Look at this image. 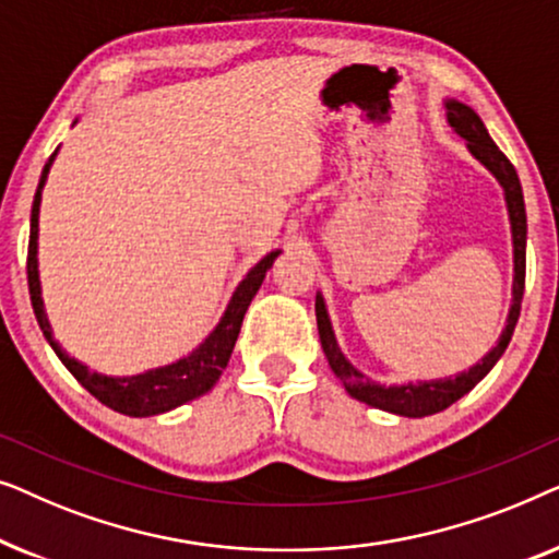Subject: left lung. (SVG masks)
<instances>
[{
  "label": "left lung",
  "mask_w": 559,
  "mask_h": 559,
  "mask_svg": "<svg viewBox=\"0 0 559 559\" xmlns=\"http://www.w3.org/2000/svg\"><path fill=\"white\" fill-rule=\"evenodd\" d=\"M448 121L463 140H468V150L480 159L488 170L496 175V180L501 182L507 190V203H509V216H511V231H514V302H511L509 323L503 328L501 338L496 346L488 350V356L473 366V369L457 373L455 379H438V381H419V384L407 386H381L377 381L366 379L361 371H356L343 354L335 346V335L331 331V320H328L323 297L318 295L316 300V318H318V333L320 343H323V354L331 364L335 377L343 381L346 392L358 402L371 404V407L394 412L402 417H425L435 415V412L448 409L450 404L461 400L463 394H468L488 371L493 369V364L499 361L503 350H507L511 335H514L519 310H522V297H524V277H526V211H524V195H522V182L514 165L509 163V157L496 147L491 134L486 132L484 121L471 106L461 102H448Z\"/></svg>",
  "instance_id": "obj_1"
}]
</instances>
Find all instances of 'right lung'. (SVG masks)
<instances>
[{"label": "right lung", "mask_w": 559, "mask_h": 559, "mask_svg": "<svg viewBox=\"0 0 559 559\" xmlns=\"http://www.w3.org/2000/svg\"><path fill=\"white\" fill-rule=\"evenodd\" d=\"M50 163L45 165V170L40 175V186H37V193L33 201V216H29L27 285H29V300H33L35 318L37 323H40V331L45 338H48L52 350H56L60 361L66 364V369L73 373L75 381H79L86 392L94 394L98 402L106 404V407L117 409L121 415H129V417L159 415V412L180 407V404H186L190 400H195V396L209 392V389L218 381L221 371L226 369L228 358H231L234 343L239 338L243 312H247L251 297L257 295L264 274L270 272V266L274 259L280 257V251L266 254L262 262L247 274V280L241 282L239 289H236L231 297V302H228V308L224 312V318H221V323L216 325V331H213L188 358H180L178 364L163 366V369L140 373V377H124V379L102 377V373L88 371L86 366L73 361V358H68L63 354V348L52 341L50 323L43 310L40 280H37V213H40V190L45 186V178H48Z\"/></svg>", "instance_id": "add662e5"}]
</instances>
